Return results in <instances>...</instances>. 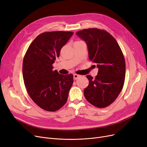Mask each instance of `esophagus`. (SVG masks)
Returning a JSON list of instances; mask_svg holds the SVG:
<instances>
[{
    "instance_id": "obj_1",
    "label": "esophagus",
    "mask_w": 147,
    "mask_h": 147,
    "mask_svg": "<svg viewBox=\"0 0 147 147\" xmlns=\"http://www.w3.org/2000/svg\"><path fill=\"white\" fill-rule=\"evenodd\" d=\"M80 75H79V74H74V75H73V78H74V80H76V79H78V78H80Z\"/></svg>"
}]
</instances>
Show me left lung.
Returning a JSON list of instances; mask_svg holds the SVG:
<instances>
[{"label": "left lung", "mask_w": 147, "mask_h": 147, "mask_svg": "<svg viewBox=\"0 0 147 147\" xmlns=\"http://www.w3.org/2000/svg\"><path fill=\"white\" fill-rule=\"evenodd\" d=\"M76 34L86 43L89 58L99 69L95 78L86 76L89 85L84 89V97L94 106L105 108L115 101L124 85L126 64L123 52L105 30L88 28Z\"/></svg>", "instance_id": "left-lung-1"}]
</instances>
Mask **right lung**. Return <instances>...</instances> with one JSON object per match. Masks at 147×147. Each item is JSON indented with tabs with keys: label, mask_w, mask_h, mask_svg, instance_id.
Segmentation results:
<instances>
[{
	"label": "right lung",
	"mask_w": 147,
	"mask_h": 147,
	"mask_svg": "<svg viewBox=\"0 0 147 147\" xmlns=\"http://www.w3.org/2000/svg\"><path fill=\"white\" fill-rule=\"evenodd\" d=\"M71 32H45L30 44L22 63V75L27 91L33 101L44 110L56 111L67 102L73 75L60 74L52 64Z\"/></svg>",
	"instance_id": "add662e5"
}]
</instances>
